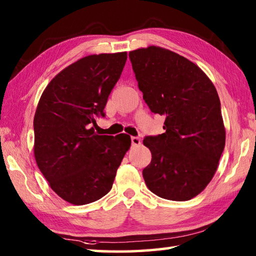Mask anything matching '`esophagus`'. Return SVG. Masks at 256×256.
<instances>
[{"label":"esophagus","instance_id":"1","mask_svg":"<svg viewBox=\"0 0 256 256\" xmlns=\"http://www.w3.org/2000/svg\"><path fill=\"white\" fill-rule=\"evenodd\" d=\"M131 140H132V144H133V146H138V144H141V140H140V138H138V136H132V138H131Z\"/></svg>","mask_w":256,"mask_h":256}]
</instances>
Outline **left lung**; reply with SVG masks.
<instances>
[{
    "label": "left lung",
    "mask_w": 256,
    "mask_h": 256,
    "mask_svg": "<svg viewBox=\"0 0 256 256\" xmlns=\"http://www.w3.org/2000/svg\"><path fill=\"white\" fill-rule=\"evenodd\" d=\"M128 56L146 105L166 116V132L144 140L152 154L142 172L146 184L162 198L190 200L214 176L226 144L216 86L196 64L162 47Z\"/></svg>",
    "instance_id": "left-lung-1"
}]
</instances>
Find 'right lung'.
I'll use <instances>...</instances> for the list:
<instances>
[{
    "label": "right lung",
    "mask_w": 256,
    "mask_h": 256,
    "mask_svg": "<svg viewBox=\"0 0 256 256\" xmlns=\"http://www.w3.org/2000/svg\"><path fill=\"white\" fill-rule=\"evenodd\" d=\"M126 60V52L78 60L50 80L38 102L34 159L50 188L71 204H88L106 196L131 146L128 134L98 136L92 126L105 115Z\"/></svg>",
    "instance_id": "right-lung-1"
}]
</instances>
